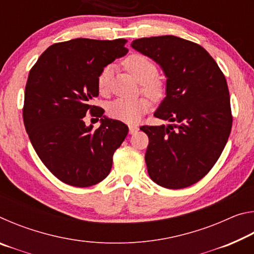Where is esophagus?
<instances>
[{"mask_svg": "<svg viewBox=\"0 0 254 254\" xmlns=\"http://www.w3.org/2000/svg\"><path fill=\"white\" fill-rule=\"evenodd\" d=\"M137 130H139V127H135V126L128 127V133H130V134H134V133L137 132Z\"/></svg>", "mask_w": 254, "mask_h": 254, "instance_id": "34e87169", "label": "esophagus"}]
</instances>
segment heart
I'll use <instances>...</instances> for the list:
<instances>
[{
	"label": "heart",
	"mask_w": 254,
	"mask_h": 254,
	"mask_svg": "<svg viewBox=\"0 0 254 254\" xmlns=\"http://www.w3.org/2000/svg\"><path fill=\"white\" fill-rule=\"evenodd\" d=\"M127 71L141 83V89L154 101L160 100L165 95V85L158 78V67L152 59L141 54L128 56L124 60ZM113 67L105 66L97 76V88L103 95L109 93L110 81ZM150 109V101L145 97L124 100L119 98L107 105V114L112 119L119 120L127 124L137 123Z\"/></svg>",
	"instance_id": "obj_1"
}]
</instances>
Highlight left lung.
Returning <instances> with one entry per match:
<instances>
[{"label":"left lung","mask_w":254,"mask_h":254,"mask_svg":"<svg viewBox=\"0 0 254 254\" xmlns=\"http://www.w3.org/2000/svg\"><path fill=\"white\" fill-rule=\"evenodd\" d=\"M131 47L162 68L166 97L154 117L176 123L140 127L149 136L148 174L165 188L191 186L213 168L231 133L225 76L203 47L182 38H141Z\"/></svg>","instance_id":"1"}]
</instances>
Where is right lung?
Listing matches in <instances>:
<instances>
[{"label":"right lung","mask_w":254,"mask_h":254,"mask_svg":"<svg viewBox=\"0 0 254 254\" xmlns=\"http://www.w3.org/2000/svg\"><path fill=\"white\" fill-rule=\"evenodd\" d=\"M126 39L77 38L50 46L29 72L23 122L34 150L59 180L89 187L107 177L113 154L128 127L92 105L98 96L97 76L127 53ZM86 113L102 117L96 130L86 127ZM98 120V119H97Z\"/></svg>","instance_id":"add662e5"}]
</instances>
